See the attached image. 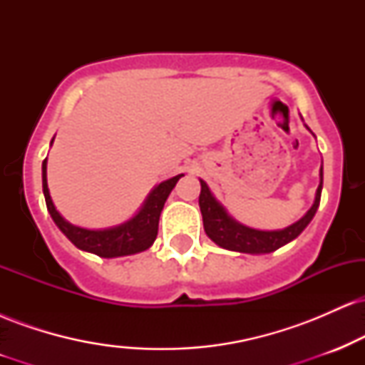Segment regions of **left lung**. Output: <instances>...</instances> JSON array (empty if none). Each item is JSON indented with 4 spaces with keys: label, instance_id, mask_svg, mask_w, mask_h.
Wrapping results in <instances>:
<instances>
[{
    "label": "left lung",
    "instance_id": "1",
    "mask_svg": "<svg viewBox=\"0 0 365 365\" xmlns=\"http://www.w3.org/2000/svg\"><path fill=\"white\" fill-rule=\"evenodd\" d=\"M321 190H322V166H321V183L316 190V200L312 207L305 212V216L300 217L297 223L283 230H274V232H262V230L249 228V226L238 223L232 216L226 212V209L216 200V197L211 194L207 183L200 180V195H199V207L202 212L204 230L207 237L215 242L216 245L223 249L235 250V252L244 254H269L274 252L279 247L287 245L288 242L295 240L300 233L304 232L305 226L312 221L317 207L321 202Z\"/></svg>",
    "mask_w": 365,
    "mask_h": 365
}]
</instances>
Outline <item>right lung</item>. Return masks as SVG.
Returning <instances> with one entry per match:
<instances>
[{"label": "right lung", "mask_w": 365, "mask_h": 365, "mask_svg": "<svg viewBox=\"0 0 365 365\" xmlns=\"http://www.w3.org/2000/svg\"><path fill=\"white\" fill-rule=\"evenodd\" d=\"M182 177L183 173L170 180H165V182L154 187L153 192L148 195V199H145L144 206L140 207V211L132 220H128L127 223L106 230H87L68 223L56 211L51 195H49L48 178H46V159L43 161V192L46 206H48V211L51 215L53 221L61 230L63 235L68 238L75 247H78L81 250H86V252H92L99 255V257L108 259L142 252V250H148L154 244L158 235L159 216H161V211L165 207L170 192L173 190L177 182Z\"/></svg>", "instance_id": "right-lung-1"}]
</instances>
